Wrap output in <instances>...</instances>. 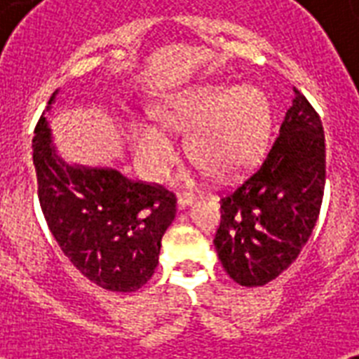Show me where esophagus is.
Segmentation results:
<instances>
[{"mask_svg": "<svg viewBox=\"0 0 359 359\" xmlns=\"http://www.w3.org/2000/svg\"><path fill=\"white\" fill-rule=\"evenodd\" d=\"M194 201H196V197L194 196H179V199H177V207H179V210H182V208L190 207Z\"/></svg>", "mask_w": 359, "mask_h": 359, "instance_id": "34e87169", "label": "esophagus"}]
</instances>
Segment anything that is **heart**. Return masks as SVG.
Returning <instances> with one entry per match:
<instances>
[{
    "label": "heart",
    "mask_w": 359,
    "mask_h": 359,
    "mask_svg": "<svg viewBox=\"0 0 359 359\" xmlns=\"http://www.w3.org/2000/svg\"><path fill=\"white\" fill-rule=\"evenodd\" d=\"M156 123L130 121L126 135L135 163L152 180L163 179L177 162L168 130H186L190 156L219 179H235L262 156L270 135V104L253 86H201L173 93L151 108Z\"/></svg>",
    "instance_id": "obj_1"
}]
</instances>
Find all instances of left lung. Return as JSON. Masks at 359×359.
Listing matches in <instances>:
<instances>
[{
  "instance_id": "8db88e82",
  "label": "left lung",
  "mask_w": 359,
  "mask_h": 359,
  "mask_svg": "<svg viewBox=\"0 0 359 359\" xmlns=\"http://www.w3.org/2000/svg\"><path fill=\"white\" fill-rule=\"evenodd\" d=\"M324 182L323 121L294 87L292 106L262 165L222 197L214 245L231 279L261 287L296 261L317 224Z\"/></svg>"
}]
</instances>
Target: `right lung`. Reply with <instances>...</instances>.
<instances>
[{"mask_svg":"<svg viewBox=\"0 0 359 359\" xmlns=\"http://www.w3.org/2000/svg\"><path fill=\"white\" fill-rule=\"evenodd\" d=\"M33 165L42 214L69 261L106 290L141 289L154 273L162 236L175 219L173 194L134 182L117 169L69 165L55 152L46 117L36 123Z\"/></svg>","mask_w":359,"mask_h":359,"instance_id":"obj_1","label":"right lung"}]
</instances>
